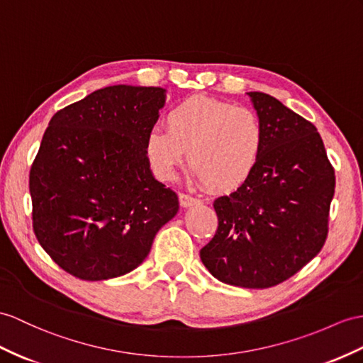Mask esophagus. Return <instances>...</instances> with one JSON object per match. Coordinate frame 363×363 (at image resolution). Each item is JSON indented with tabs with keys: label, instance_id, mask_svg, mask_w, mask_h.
Returning a JSON list of instances; mask_svg holds the SVG:
<instances>
[{
	"label": "esophagus",
	"instance_id": "34e87169",
	"mask_svg": "<svg viewBox=\"0 0 363 363\" xmlns=\"http://www.w3.org/2000/svg\"><path fill=\"white\" fill-rule=\"evenodd\" d=\"M179 199H180V205H182V206H184V208L194 206V205H199V203H200V199L194 197V196H189V194H184V192H182V194H180Z\"/></svg>",
	"mask_w": 363,
	"mask_h": 363
}]
</instances>
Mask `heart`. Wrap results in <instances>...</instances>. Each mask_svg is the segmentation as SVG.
Segmentation results:
<instances>
[{"label":"heart","instance_id":"b5f03b06","mask_svg":"<svg viewBox=\"0 0 363 363\" xmlns=\"http://www.w3.org/2000/svg\"><path fill=\"white\" fill-rule=\"evenodd\" d=\"M166 128L147 132L146 154L164 180L188 149V164L209 189L231 191L250 179L263 151L259 115L245 106L196 95L166 113Z\"/></svg>","mask_w":363,"mask_h":363}]
</instances>
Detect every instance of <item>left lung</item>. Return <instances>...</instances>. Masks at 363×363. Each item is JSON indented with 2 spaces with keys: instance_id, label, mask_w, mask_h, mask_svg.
Here are the masks:
<instances>
[{
  "instance_id": "obj_1",
  "label": "left lung",
  "mask_w": 363,
  "mask_h": 363,
  "mask_svg": "<svg viewBox=\"0 0 363 363\" xmlns=\"http://www.w3.org/2000/svg\"><path fill=\"white\" fill-rule=\"evenodd\" d=\"M248 95L263 126L262 157L242 186L216 199L218 228L200 259L223 284L263 289L320 252L335 175L311 121L268 94Z\"/></svg>"
}]
</instances>
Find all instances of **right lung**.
Returning a JSON list of instances; mask_svg holds the SVG:
<instances>
[{
    "mask_svg": "<svg viewBox=\"0 0 363 363\" xmlns=\"http://www.w3.org/2000/svg\"><path fill=\"white\" fill-rule=\"evenodd\" d=\"M164 92L104 87L58 111L44 132L29 174L33 233L78 279L135 269L179 211V197L154 179L146 155Z\"/></svg>",
    "mask_w": 363,
    "mask_h": 363,
    "instance_id": "right-lung-1",
    "label": "right lung"
}]
</instances>
